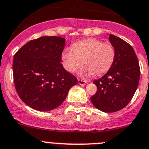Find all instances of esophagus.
Masks as SVG:
<instances>
[{
	"label": "esophagus",
	"instance_id": "obj_1",
	"mask_svg": "<svg viewBox=\"0 0 149 149\" xmlns=\"http://www.w3.org/2000/svg\"><path fill=\"white\" fill-rule=\"evenodd\" d=\"M78 83H79V85H86V84H87V82H86L85 80H82V79H78Z\"/></svg>",
	"mask_w": 149,
	"mask_h": 149
}]
</instances>
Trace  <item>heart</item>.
Returning <instances> with one entry per match:
<instances>
[{
    "label": "heart",
    "mask_w": 149,
    "mask_h": 149,
    "mask_svg": "<svg viewBox=\"0 0 149 149\" xmlns=\"http://www.w3.org/2000/svg\"><path fill=\"white\" fill-rule=\"evenodd\" d=\"M61 57L64 69L70 72L77 71L82 60V74L100 76L113 65L116 51L110 43L93 38L75 43L72 48L64 49Z\"/></svg>",
    "instance_id": "1"
}]
</instances>
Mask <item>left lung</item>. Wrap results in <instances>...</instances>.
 <instances>
[{
    "mask_svg": "<svg viewBox=\"0 0 149 149\" xmlns=\"http://www.w3.org/2000/svg\"><path fill=\"white\" fill-rule=\"evenodd\" d=\"M116 57L108 72L93 83L97 93L90 97L96 108L113 113L125 108L133 97L140 79V67L133 47L120 38L110 34Z\"/></svg>",
    "mask_w": 149,
    "mask_h": 149,
    "instance_id": "1",
    "label": "left lung"
}]
</instances>
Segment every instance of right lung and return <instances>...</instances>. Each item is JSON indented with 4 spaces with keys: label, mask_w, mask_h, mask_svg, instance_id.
Here are the masks:
<instances>
[{
    "label": "right lung",
    "mask_w": 149,
    "mask_h": 149,
    "mask_svg": "<svg viewBox=\"0 0 149 149\" xmlns=\"http://www.w3.org/2000/svg\"><path fill=\"white\" fill-rule=\"evenodd\" d=\"M65 39L41 36L29 41L15 54L14 85L18 96L30 108L49 111L59 107L77 79L64 69Z\"/></svg>",
    "instance_id": "1"
}]
</instances>
